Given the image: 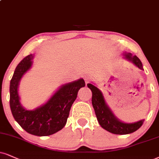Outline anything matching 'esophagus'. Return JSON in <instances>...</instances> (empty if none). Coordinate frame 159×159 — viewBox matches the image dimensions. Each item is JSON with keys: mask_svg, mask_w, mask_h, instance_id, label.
<instances>
[{"mask_svg": "<svg viewBox=\"0 0 159 159\" xmlns=\"http://www.w3.org/2000/svg\"><path fill=\"white\" fill-rule=\"evenodd\" d=\"M84 80H85V83L87 84V83H89L90 81H91V76H84Z\"/></svg>", "mask_w": 159, "mask_h": 159, "instance_id": "obj_1", "label": "esophagus"}]
</instances>
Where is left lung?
Listing matches in <instances>:
<instances>
[{"mask_svg": "<svg viewBox=\"0 0 159 159\" xmlns=\"http://www.w3.org/2000/svg\"><path fill=\"white\" fill-rule=\"evenodd\" d=\"M124 55L125 59L132 62L136 67L141 70H144L142 62L136 55L133 56L130 53H125ZM87 85L92 91V105L97 120L102 128L117 135L129 134L140 128L144 123V119L134 123H124L119 121L107 105L101 91L91 83H89Z\"/></svg>", "mask_w": 159, "mask_h": 159, "instance_id": "obj_1", "label": "left lung"}]
</instances>
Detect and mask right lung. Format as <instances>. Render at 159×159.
I'll list each match as a JSON object with an SVG mask.
<instances>
[{
  "instance_id": "right-lung-1",
  "label": "right lung",
  "mask_w": 159,
  "mask_h": 159,
  "mask_svg": "<svg viewBox=\"0 0 159 159\" xmlns=\"http://www.w3.org/2000/svg\"><path fill=\"white\" fill-rule=\"evenodd\" d=\"M33 57L26 56L15 68L9 87V105L14 119L27 133L38 136H50L66 125L78 91L85 84L83 79H80L62 85L45 105L33 111L25 110L20 102L18 86L23 74L32 67Z\"/></svg>"
}]
</instances>
